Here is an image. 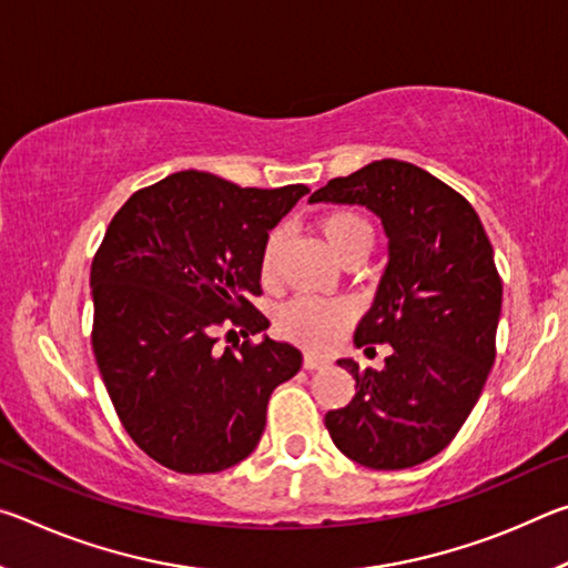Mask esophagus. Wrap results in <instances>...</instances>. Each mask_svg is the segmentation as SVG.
<instances>
[{
  "instance_id": "obj_1",
  "label": "esophagus",
  "mask_w": 568,
  "mask_h": 568,
  "mask_svg": "<svg viewBox=\"0 0 568 568\" xmlns=\"http://www.w3.org/2000/svg\"><path fill=\"white\" fill-rule=\"evenodd\" d=\"M325 365H331V361L323 358V355H315V353L303 355V368L305 371H318V368H325Z\"/></svg>"
}]
</instances>
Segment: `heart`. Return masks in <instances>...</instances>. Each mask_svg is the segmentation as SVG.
Segmentation results:
<instances>
[{
  "instance_id": "obj_1",
  "label": "heart",
  "mask_w": 568,
  "mask_h": 568,
  "mask_svg": "<svg viewBox=\"0 0 568 568\" xmlns=\"http://www.w3.org/2000/svg\"><path fill=\"white\" fill-rule=\"evenodd\" d=\"M318 230L333 255L345 265L355 257H365L373 245V230L365 220L353 210H331L318 220ZM285 245V233L275 227L267 233L261 253V275L265 283L275 281L281 255ZM351 323V307L343 303L315 301V297H297L283 307L277 318V331L285 338L305 345L313 351H325L341 338L345 325Z\"/></svg>"
}]
</instances>
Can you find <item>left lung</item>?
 I'll return each instance as SVG.
<instances>
[{
  "mask_svg": "<svg viewBox=\"0 0 568 568\" xmlns=\"http://www.w3.org/2000/svg\"><path fill=\"white\" fill-rule=\"evenodd\" d=\"M311 203L368 207L388 235V265L353 341L393 353L383 371L338 361L355 396L325 413V428L365 468L418 466L454 440L491 373L504 297L494 247L468 200L410 162H371Z\"/></svg>",
  "mask_w": 568,
  "mask_h": 568,
  "instance_id": "8db88e82",
  "label": "left lung"
}]
</instances>
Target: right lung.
<instances>
[{"instance_id": "1", "label": "right lung", "mask_w": 568, "mask_h": 568, "mask_svg": "<svg viewBox=\"0 0 568 568\" xmlns=\"http://www.w3.org/2000/svg\"><path fill=\"white\" fill-rule=\"evenodd\" d=\"M305 185L237 187L185 170L138 190L92 261V351L124 430L178 474H217L253 454L271 393L301 371L263 335L220 351L215 328L263 333L261 253ZM235 333V331H230Z\"/></svg>"}]
</instances>
